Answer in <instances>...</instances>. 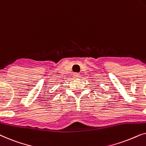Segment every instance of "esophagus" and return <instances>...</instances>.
I'll use <instances>...</instances> for the list:
<instances>
[{
	"mask_svg": "<svg viewBox=\"0 0 146 146\" xmlns=\"http://www.w3.org/2000/svg\"><path fill=\"white\" fill-rule=\"evenodd\" d=\"M73 76H74V78H78L80 76V74H78V73H74V74Z\"/></svg>",
	"mask_w": 146,
	"mask_h": 146,
	"instance_id": "esophagus-1",
	"label": "esophagus"
}]
</instances>
